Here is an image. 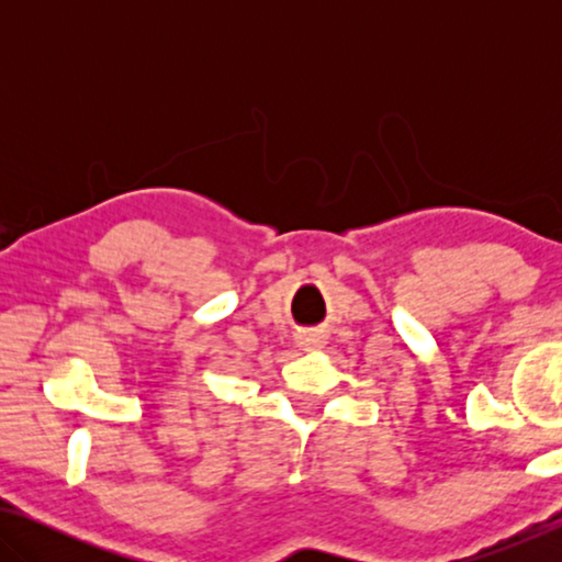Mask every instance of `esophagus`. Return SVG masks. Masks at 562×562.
I'll use <instances>...</instances> for the list:
<instances>
[{
  "label": "esophagus",
  "instance_id": "esophagus-1",
  "mask_svg": "<svg viewBox=\"0 0 562 562\" xmlns=\"http://www.w3.org/2000/svg\"><path fill=\"white\" fill-rule=\"evenodd\" d=\"M302 345H304V348H319V340L314 335H310V337H304Z\"/></svg>",
  "mask_w": 562,
  "mask_h": 562
}]
</instances>
